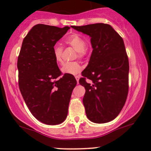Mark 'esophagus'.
<instances>
[{"mask_svg": "<svg viewBox=\"0 0 151 151\" xmlns=\"http://www.w3.org/2000/svg\"><path fill=\"white\" fill-rule=\"evenodd\" d=\"M76 81H77L78 83L79 82V78H80V76H76Z\"/></svg>", "mask_w": 151, "mask_h": 151, "instance_id": "1", "label": "esophagus"}]
</instances>
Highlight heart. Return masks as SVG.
<instances>
[{"mask_svg":"<svg viewBox=\"0 0 151 151\" xmlns=\"http://www.w3.org/2000/svg\"><path fill=\"white\" fill-rule=\"evenodd\" d=\"M66 44L73 47L78 52V57L79 58H83L86 54L87 48L86 42L83 37L81 35H73L70 36L66 40ZM53 56L55 60L58 64L62 63V52L63 47L59 45H56L52 48ZM82 67L78 62H70L65 63L63 65L61 71L64 74H70V75H77L81 71Z\"/></svg>","mask_w":151,"mask_h":151,"instance_id":"obj_1","label":"heart"}]
</instances>
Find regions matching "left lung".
<instances>
[{
	"label": "left lung",
	"instance_id": "8db88e82",
	"mask_svg": "<svg viewBox=\"0 0 151 151\" xmlns=\"http://www.w3.org/2000/svg\"><path fill=\"white\" fill-rule=\"evenodd\" d=\"M71 27L90 36L93 47L79 80L86 89L83 103L87 117L95 123L113 120L124 106L129 89V61L122 38L106 24Z\"/></svg>",
	"mask_w": 151,
	"mask_h": 151
}]
</instances>
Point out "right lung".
I'll return each instance as SVG.
<instances>
[{"label": "right lung", "instance_id": "1", "mask_svg": "<svg viewBox=\"0 0 151 151\" xmlns=\"http://www.w3.org/2000/svg\"><path fill=\"white\" fill-rule=\"evenodd\" d=\"M69 27L37 24L24 37L18 57L19 86L32 115L50 125L62 123L77 83L73 76L62 75L52 48Z\"/></svg>", "mask_w": 151, "mask_h": 151}]
</instances>
